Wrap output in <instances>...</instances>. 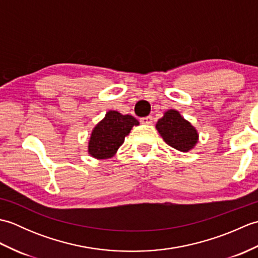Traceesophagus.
<instances>
[{"mask_svg":"<svg viewBox=\"0 0 258 258\" xmlns=\"http://www.w3.org/2000/svg\"><path fill=\"white\" fill-rule=\"evenodd\" d=\"M141 123L142 124H146V125H150L153 123V117L152 116H146V117H142L141 118Z\"/></svg>","mask_w":258,"mask_h":258,"instance_id":"esophagus-1","label":"esophagus"}]
</instances>
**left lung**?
I'll return each instance as SVG.
<instances>
[{
	"label": "left lung",
	"mask_w": 258,
	"mask_h": 258,
	"mask_svg": "<svg viewBox=\"0 0 258 258\" xmlns=\"http://www.w3.org/2000/svg\"><path fill=\"white\" fill-rule=\"evenodd\" d=\"M156 130L173 149L179 152H189L199 142V132L187 119H185L176 109H167L163 117L157 120Z\"/></svg>",
	"instance_id": "obj_1"
}]
</instances>
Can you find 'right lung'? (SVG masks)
I'll list each match as a JSON object with an SVG mask.
<instances>
[{"label":"right lung","mask_w":258,"mask_h":258,"mask_svg":"<svg viewBox=\"0 0 258 258\" xmlns=\"http://www.w3.org/2000/svg\"><path fill=\"white\" fill-rule=\"evenodd\" d=\"M139 120L132 115H123L117 111L106 112L105 116L92 130L87 153L96 160H107L116 154L124 143L133 126L139 125Z\"/></svg>","instance_id":"add662e5"}]
</instances>
